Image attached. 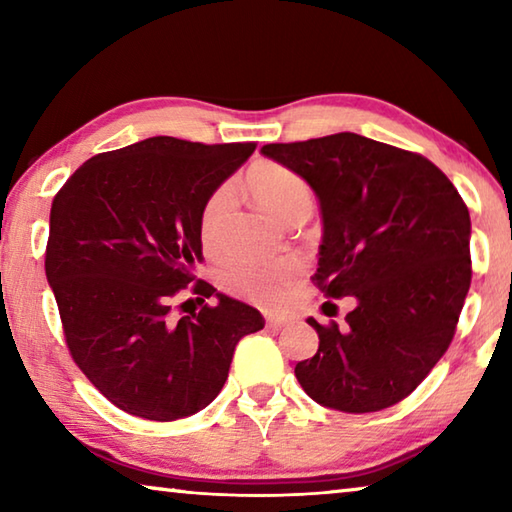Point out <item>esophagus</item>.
Here are the masks:
<instances>
[{"instance_id": "34e87169", "label": "esophagus", "mask_w": 512, "mask_h": 512, "mask_svg": "<svg viewBox=\"0 0 512 512\" xmlns=\"http://www.w3.org/2000/svg\"><path fill=\"white\" fill-rule=\"evenodd\" d=\"M266 325L273 327V329H282V327L291 325V318L289 316H268L266 318Z\"/></svg>"}]
</instances>
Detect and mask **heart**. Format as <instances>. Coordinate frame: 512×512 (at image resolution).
<instances>
[{"instance_id":"obj_1","label":"heart","mask_w":512,"mask_h":512,"mask_svg":"<svg viewBox=\"0 0 512 512\" xmlns=\"http://www.w3.org/2000/svg\"><path fill=\"white\" fill-rule=\"evenodd\" d=\"M248 189L255 201L271 212L275 219L287 223L298 214L311 212V187L307 180L282 164L259 162L248 171ZM235 205V192L230 185L216 187L207 198L201 212V239L210 250L223 246L225 221ZM298 275V264L291 259L277 262H255V259H237L223 268V284L232 293L257 302L262 307L280 305L284 287Z\"/></svg>"}]
</instances>
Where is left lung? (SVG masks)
I'll return each mask as SVG.
<instances>
[{
	"mask_svg": "<svg viewBox=\"0 0 512 512\" xmlns=\"http://www.w3.org/2000/svg\"><path fill=\"white\" fill-rule=\"evenodd\" d=\"M266 158L314 189L323 244L311 277L327 298L357 300L345 327L320 325L296 377L311 400L345 413L411 395L454 339L472 282L470 212L436 164L357 133L266 144Z\"/></svg>",
	"mask_w": 512,
	"mask_h": 512,
	"instance_id": "left-lung-1",
	"label": "left lung"
}]
</instances>
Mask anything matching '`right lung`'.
Here are the masks:
<instances>
[{"label":"right lung","instance_id":"obj_1","mask_svg":"<svg viewBox=\"0 0 512 512\" xmlns=\"http://www.w3.org/2000/svg\"><path fill=\"white\" fill-rule=\"evenodd\" d=\"M253 151L149 137L83 162L51 203L45 271L67 348L117 409L155 422L198 413L221 393L237 343L264 327L255 307L192 273L203 205ZM187 286L202 309L178 319L170 302Z\"/></svg>","mask_w":512,"mask_h":512}]
</instances>
